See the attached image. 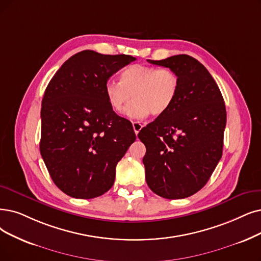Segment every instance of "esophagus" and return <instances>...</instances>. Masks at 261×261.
<instances>
[{
	"label": "esophagus",
	"instance_id": "1",
	"mask_svg": "<svg viewBox=\"0 0 261 261\" xmlns=\"http://www.w3.org/2000/svg\"><path fill=\"white\" fill-rule=\"evenodd\" d=\"M133 128L135 130V134L138 135L139 132L141 130V128H142V124L138 121H135V122H133Z\"/></svg>",
	"mask_w": 261,
	"mask_h": 261
}]
</instances>
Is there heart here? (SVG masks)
<instances>
[{
	"label": "heart",
	"instance_id": "obj_1",
	"mask_svg": "<svg viewBox=\"0 0 261 261\" xmlns=\"http://www.w3.org/2000/svg\"><path fill=\"white\" fill-rule=\"evenodd\" d=\"M180 80L169 68L135 64L124 68L120 82L108 80L105 94L113 111L122 112L133 119L145 118L151 113L160 117L168 111L178 95Z\"/></svg>",
	"mask_w": 261,
	"mask_h": 261
}]
</instances>
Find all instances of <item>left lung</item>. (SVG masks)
<instances>
[{"mask_svg":"<svg viewBox=\"0 0 261 261\" xmlns=\"http://www.w3.org/2000/svg\"><path fill=\"white\" fill-rule=\"evenodd\" d=\"M148 62L173 70L180 86L171 108L138 134L147 149L145 180L156 195L183 199L202 189L222 158L224 98L210 72L190 56Z\"/></svg>","mask_w":261,"mask_h":261,"instance_id":"8db88e82","label":"left lung"}]
</instances>
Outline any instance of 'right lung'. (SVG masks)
<instances>
[{
	"label": "right lung",
	"mask_w": 261,
	"mask_h": 261,
	"mask_svg": "<svg viewBox=\"0 0 261 261\" xmlns=\"http://www.w3.org/2000/svg\"><path fill=\"white\" fill-rule=\"evenodd\" d=\"M135 60L83 50L60 67L45 91L40 154L52 181L72 198L109 191L118 162L136 140L132 123L111 109L105 94L108 79Z\"/></svg>",
	"instance_id": "1"
}]
</instances>
